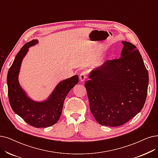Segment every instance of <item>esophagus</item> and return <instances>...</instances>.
Here are the masks:
<instances>
[{
    "mask_svg": "<svg viewBox=\"0 0 158 158\" xmlns=\"http://www.w3.org/2000/svg\"><path fill=\"white\" fill-rule=\"evenodd\" d=\"M86 77H87V72H83L81 73L80 76H79L81 82H84L85 81V79H86Z\"/></svg>",
    "mask_w": 158,
    "mask_h": 158,
    "instance_id": "1",
    "label": "esophagus"
}]
</instances>
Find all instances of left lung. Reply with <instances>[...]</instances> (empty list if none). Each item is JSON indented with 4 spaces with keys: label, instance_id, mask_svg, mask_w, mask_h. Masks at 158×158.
Returning <instances> with one entry per match:
<instances>
[{
    "label": "left lung",
    "instance_id": "obj_1",
    "mask_svg": "<svg viewBox=\"0 0 158 158\" xmlns=\"http://www.w3.org/2000/svg\"><path fill=\"white\" fill-rule=\"evenodd\" d=\"M121 57L91 71L85 86L90 110L101 125L119 127L138 114L146 101L148 73L132 43L122 41Z\"/></svg>",
    "mask_w": 158,
    "mask_h": 158
}]
</instances>
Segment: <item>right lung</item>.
Masks as SVG:
<instances>
[{"label": "right lung", "instance_id": "obj_1", "mask_svg": "<svg viewBox=\"0 0 158 158\" xmlns=\"http://www.w3.org/2000/svg\"><path fill=\"white\" fill-rule=\"evenodd\" d=\"M38 43V40L33 39L20 49L8 70L7 84L10 104L13 112L30 125L45 128L55 125L59 119L64 99L72 88L78 83L79 77L75 75L61 81L44 101H35L29 98L19 84V74L22 61L29 48Z\"/></svg>", "mask_w": 158, "mask_h": 158}]
</instances>
